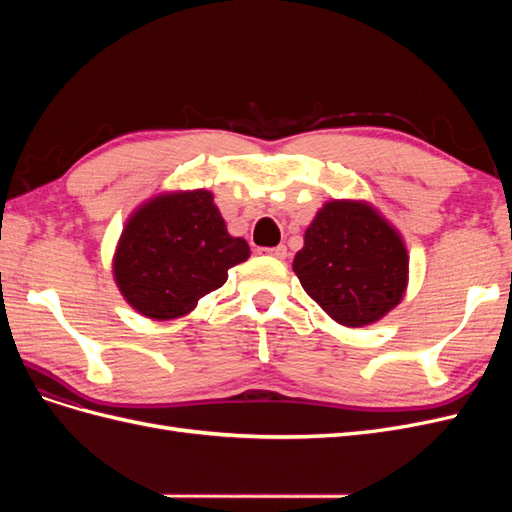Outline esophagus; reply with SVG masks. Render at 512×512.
Masks as SVG:
<instances>
[{
    "instance_id": "obj_1",
    "label": "esophagus",
    "mask_w": 512,
    "mask_h": 512,
    "mask_svg": "<svg viewBox=\"0 0 512 512\" xmlns=\"http://www.w3.org/2000/svg\"><path fill=\"white\" fill-rule=\"evenodd\" d=\"M265 254H269V256H273V258H280V260H284L286 256H288V250H286V245H275V247H265V250H262Z\"/></svg>"
}]
</instances>
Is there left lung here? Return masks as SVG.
Wrapping results in <instances>:
<instances>
[{"mask_svg": "<svg viewBox=\"0 0 512 512\" xmlns=\"http://www.w3.org/2000/svg\"><path fill=\"white\" fill-rule=\"evenodd\" d=\"M292 269L333 320L365 327L404 297L408 252L369 205L333 200L305 230V245Z\"/></svg>", "mask_w": 512, "mask_h": 512, "instance_id": "1", "label": "left lung"}]
</instances>
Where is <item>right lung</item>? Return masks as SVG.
<instances>
[{
    "instance_id": "add662e5",
    "label": "right lung",
    "mask_w": 512,
    "mask_h": 512,
    "mask_svg": "<svg viewBox=\"0 0 512 512\" xmlns=\"http://www.w3.org/2000/svg\"><path fill=\"white\" fill-rule=\"evenodd\" d=\"M250 256L230 237L211 192L153 198L138 209L115 254V280L126 301L147 318L188 314L228 280V269Z\"/></svg>"
}]
</instances>
